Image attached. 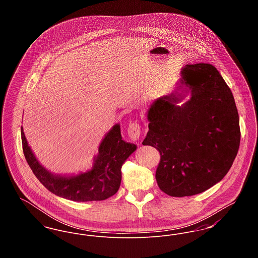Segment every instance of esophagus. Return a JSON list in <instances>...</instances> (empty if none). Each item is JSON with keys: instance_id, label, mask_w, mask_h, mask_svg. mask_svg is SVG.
<instances>
[{"instance_id": "esophagus-1", "label": "esophagus", "mask_w": 258, "mask_h": 258, "mask_svg": "<svg viewBox=\"0 0 258 258\" xmlns=\"http://www.w3.org/2000/svg\"><path fill=\"white\" fill-rule=\"evenodd\" d=\"M127 135L130 136V138L134 141H137L141 135V127L140 124L138 123H130L128 127H127Z\"/></svg>"}]
</instances>
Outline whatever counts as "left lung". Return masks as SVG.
<instances>
[{"label":"left lung","instance_id":"1","mask_svg":"<svg viewBox=\"0 0 258 258\" xmlns=\"http://www.w3.org/2000/svg\"><path fill=\"white\" fill-rule=\"evenodd\" d=\"M147 118L142 144L160 152L156 180L166 195L201 194L229 171L240 146L239 115L231 90L214 66L185 64L180 84L152 103Z\"/></svg>","mask_w":258,"mask_h":258}]
</instances>
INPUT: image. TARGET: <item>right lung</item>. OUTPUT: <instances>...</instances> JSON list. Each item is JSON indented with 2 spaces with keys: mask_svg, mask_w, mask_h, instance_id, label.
I'll return each instance as SVG.
<instances>
[{
  "mask_svg": "<svg viewBox=\"0 0 258 258\" xmlns=\"http://www.w3.org/2000/svg\"><path fill=\"white\" fill-rule=\"evenodd\" d=\"M25 159L39 182L52 194L78 202L99 201L114 196L121 184V168L137 146L125 142L119 123L113 125L99 144L92 169L77 175H56L37 160L21 127Z\"/></svg>",
  "mask_w": 258,
  "mask_h": 258,
  "instance_id": "obj_1",
  "label": "right lung"
}]
</instances>
